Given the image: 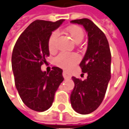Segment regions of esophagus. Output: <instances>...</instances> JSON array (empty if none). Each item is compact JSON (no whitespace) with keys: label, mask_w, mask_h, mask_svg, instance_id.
I'll return each instance as SVG.
<instances>
[{"label":"esophagus","mask_w":129,"mask_h":129,"mask_svg":"<svg viewBox=\"0 0 129 129\" xmlns=\"http://www.w3.org/2000/svg\"><path fill=\"white\" fill-rule=\"evenodd\" d=\"M63 77L64 78V79H70L71 78V76H70V74L67 71H63V73H62Z\"/></svg>","instance_id":"34e87169"}]
</instances>
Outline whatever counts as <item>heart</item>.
Masks as SVG:
<instances>
[{"label": "heart", "mask_w": 129, "mask_h": 129, "mask_svg": "<svg viewBox=\"0 0 129 129\" xmlns=\"http://www.w3.org/2000/svg\"><path fill=\"white\" fill-rule=\"evenodd\" d=\"M67 31L71 36L74 41L79 43L84 37V32L80 26L76 25L70 26L67 28ZM59 36L57 31H53L48 39V48L50 51L54 52L56 50V43ZM79 59V55L76 53H60L56 57V64L59 67L68 69L76 63Z\"/></svg>", "instance_id": "b5f03b06"}]
</instances>
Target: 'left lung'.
Wrapping results in <instances>:
<instances>
[{
  "label": "left lung",
  "instance_id": "1",
  "mask_svg": "<svg viewBox=\"0 0 129 129\" xmlns=\"http://www.w3.org/2000/svg\"><path fill=\"white\" fill-rule=\"evenodd\" d=\"M72 23L83 25L88 36L86 52L79 66L86 79L72 76L74 88L70 101L74 110L81 114L95 111L103 100L111 78V53L106 36L91 20L75 19Z\"/></svg>",
  "mask_w": 129,
  "mask_h": 129
}]
</instances>
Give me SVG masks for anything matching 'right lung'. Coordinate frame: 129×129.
<instances>
[{
	"label": "right lung",
	"mask_w": 129,
	"mask_h": 129,
	"mask_svg": "<svg viewBox=\"0 0 129 129\" xmlns=\"http://www.w3.org/2000/svg\"><path fill=\"white\" fill-rule=\"evenodd\" d=\"M64 20H36L22 32L14 46L12 68L19 95L32 110L44 112L51 107L55 93L64 80L62 70L53 67L50 73L41 67L50 55L48 39Z\"/></svg>",
	"instance_id": "add662e5"
}]
</instances>
